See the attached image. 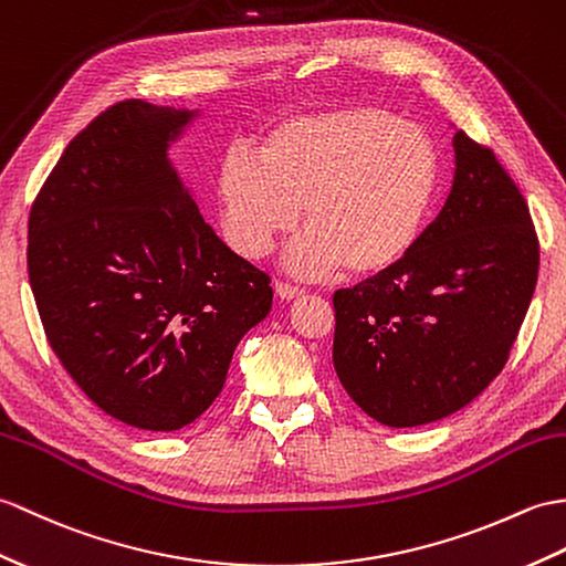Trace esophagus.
I'll list each match as a JSON object with an SVG mask.
<instances>
[{"label": "esophagus", "instance_id": "obj_1", "mask_svg": "<svg viewBox=\"0 0 566 566\" xmlns=\"http://www.w3.org/2000/svg\"><path fill=\"white\" fill-rule=\"evenodd\" d=\"M274 292L280 294V298L292 301V298L304 296L306 289L304 286H296V284H289V282H277V284H274Z\"/></svg>", "mask_w": 566, "mask_h": 566}]
</instances>
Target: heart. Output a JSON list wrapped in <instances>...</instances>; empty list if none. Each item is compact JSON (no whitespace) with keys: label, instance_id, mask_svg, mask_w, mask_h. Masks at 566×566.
Returning <instances> with one entry per match:
<instances>
[{"label":"heart","instance_id":"1","mask_svg":"<svg viewBox=\"0 0 566 566\" xmlns=\"http://www.w3.org/2000/svg\"><path fill=\"white\" fill-rule=\"evenodd\" d=\"M437 182L439 154L422 127L354 108L282 125L260 159L229 151L219 200L229 243L243 258L265 255L301 209L306 231L289 245V270L376 274L417 241Z\"/></svg>","mask_w":566,"mask_h":566}]
</instances>
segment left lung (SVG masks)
Returning <instances> with one entry per match:
<instances>
[{
	"instance_id": "8db88e82",
	"label": "left lung",
	"mask_w": 566,
	"mask_h": 566,
	"mask_svg": "<svg viewBox=\"0 0 566 566\" xmlns=\"http://www.w3.org/2000/svg\"><path fill=\"white\" fill-rule=\"evenodd\" d=\"M441 212L396 265L333 296V361L349 398L386 427L437 422L502 374L528 313L541 243L490 147L453 137Z\"/></svg>"
}]
</instances>
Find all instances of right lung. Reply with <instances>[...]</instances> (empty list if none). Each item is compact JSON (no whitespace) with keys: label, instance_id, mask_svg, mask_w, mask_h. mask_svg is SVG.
I'll return each mask as SVG.
<instances>
[{"label":"right lung","instance_id":"add662e5","mask_svg":"<svg viewBox=\"0 0 566 566\" xmlns=\"http://www.w3.org/2000/svg\"><path fill=\"white\" fill-rule=\"evenodd\" d=\"M192 113L129 98L78 133L29 217V280L55 357L105 415L147 431L195 422L270 274L205 223L166 159Z\"/></svg>","mask_w":566,"mask_h":566}]
</instances>
